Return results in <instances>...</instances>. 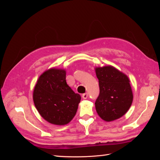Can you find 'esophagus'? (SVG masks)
<instances>
[{"label": "esophagus", "instance_id": "obj_1", "mask_svg": "<svg viewBox=\"0 0 160 160\" xmlns=\"http://www.w3.org/2000/svg\"><path fill=\"white\" fill-rule=\"evenodd\" d=\"M88 93H83V95H82V98H83V99H84L88 98Z\"/></svg>", "mask_w": 160, "mask_h": 160}]
</instances>
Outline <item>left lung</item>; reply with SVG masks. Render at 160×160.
Returning <instances> with one entry per match:
<instances>
[{
	"mask_svg": "<svg viewBox=\"0 0 160 160\" xmlns=\"http://www.w3.org/2000/svg\"><path fill=\"white\" fill-rule=\"evenodd\" d=\"M95 72L100 90L95 103L97 112L106 122L122 117L133 101L128 77L111 66L98 67Z\"/></svg>",
	"mask_w": 160,
	"mask_h": 160,
	"instance_id": "8db88e82",
	"label": "left lung"
}]
</instances>
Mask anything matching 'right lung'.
Returning <instances> with one entry per match:
<instances>
[{
	"mask_svg": "<svg viewBox=\"0 0 160 160\" xmlns=\"http://www.w3.org/2000/svg\"><path fill=\"white\" fill-rule=\"evenodd\" d=\"M33 101L38 113L48 122L65 125L77 113L81 95L66 81V72L51 69L39 77L33 91Z\"/></svg>",
	"mask_w": 160,
	"mask_h": 160,
	"instance_id": "add662e5",
	"label": "right lung"
}]
</instances>
